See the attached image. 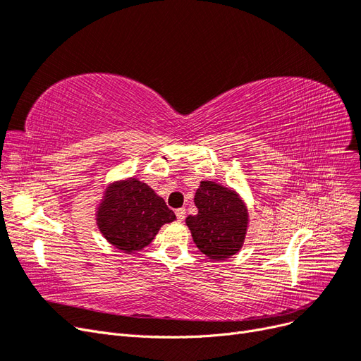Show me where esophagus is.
<instances>
[{
	"instance_id": "obj_1",
	"label": "esophagus",
	"mask_w": 361,
	"mask_h": 361,
	"mask_svg": "<svg viewBox=\"0 0 361 361\" xmlns=\"http://www.w3.org/2000/svg\"><path fill=\"white\" fill-rule=\"evenodd\" d=\"M185 215H187V211H185V207H179V209H176V216H178L179 221L185 220Z\"/></svg>"
}]
</instances>
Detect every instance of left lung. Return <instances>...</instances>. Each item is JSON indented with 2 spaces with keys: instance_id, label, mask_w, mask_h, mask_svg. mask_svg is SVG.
I'll list each match as a JSON object with an SVG mask.
<instances>
[{
  "instance_id": "obj_1",
  "label": "left lung",
  "mask_w": 361,
  "mask_h": 361,
  "mask_svg": "<svg viewBox=\"0 0 361 361\" xmlns=\"http://www.w3.org/2000/svg\"><path fill=\"white\" fill-rule=\"evenodd\" d=\"M197 215L187 216L192 241L212 260H224L241 250L248 227L247 206L238 192L220 183L202 180L195 191Z\"/></svg>"
}]
</instances>
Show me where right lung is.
I'll return each mask as SVG.
<instances>
[{"label": "right lung", "instance_id": "obj_1", "mask_svg": "<svg viewBox=\"0 0 361 361\" xmlns=\"http://www.w3.org/2000/svg\"><path fill=\"white\" fill-rule=\"evenodd\" d=\"M176 220L162 197L135 178L113 182L97 206L96 223L108 243L134 253L152 243L162 224Z\"/></svg>", "mask_w": 361, "mask_h": 361}]
</instances>
